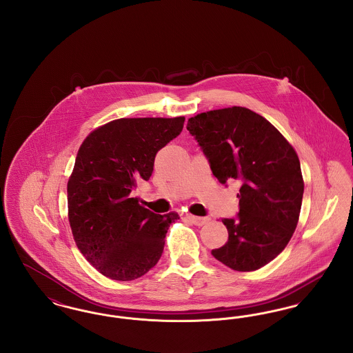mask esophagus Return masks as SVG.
I'll use <instances>...</instances> for the list:
<instances>
[{
  "label": "esophagus",
  "mask_w": 353,
  "mask_h": 353,
  "mask_svg": "<svg viewBox=\"0 0 353 353\" xmlns=\"http://www.w3.org/2000/svg\"><path fill=\"white\" fill-rule=\"evenodd\" d=\"M186 219L197 226H202L210 221V217H197V216H192V214H186Z\"/></svg>",
  "instance_id": "34e87169"
}]
</instances>
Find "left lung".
<instances>
[{
	"mask_svg": "<svg viewBox=\"0 0 353 353\" xmlns=\"http://www.w3.org/2000/svg\"><path fill=\"white\" fill-rule=\"evenodd\" d=\"M186 130L221 184L241 183L239 212L221 219L229 239L213 256L236 271L263 268L283 252L298 225L304 184L296 152L245 107L202 112L188 120Z\"/></svg>",
	"mask_w": 353,
	"mask_h": 353,
	"instance_id": "left-lung-1",
	"label": "left lung"
}]
</instances>
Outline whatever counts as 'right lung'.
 <instances>
[{"mask_svg":"<svg viewBox=\"0 0 353 353\" xmlns=\"http://www.w3.org/2000/svg\"><path fill=\"white\" fill-rule=\"evenodd\" d=\"M180 118L118 119L87 136L68 184V221L78 249L101 274L134 281L159 262L177 213L156 214L131 197L152 176L154 156L181 134Z\"/></svg>","mask_w":353,"mask_h":353,"instance_id":"right-lung-1","label":"right lung"}]
</instances>
